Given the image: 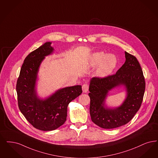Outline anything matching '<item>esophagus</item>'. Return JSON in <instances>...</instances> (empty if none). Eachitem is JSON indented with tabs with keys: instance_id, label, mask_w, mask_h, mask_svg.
<instances>
[{
	"instance_id": "1",
	"label": "esophagus",
	"mask_w": 158,
	"mask_h": 158,
	"mask_svg": "<svg viewBox=\"0 0 158 158\" xmlns=\"http://www.w3.org/2000/svg\"><path fill=\"white\" fill-rule=\"evenodd\" d=\"M89 90V86L87 83H85L82 85V90L84 93H87Z\"/></svg>"
}]
</instances>
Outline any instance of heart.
<instances>
[{"mask_svg":"<svg viewBox=\"0 0 158 158\" xmlns=\"http://www.w3.org/2000/svg\"><path fill=\"white\" fill-rule=\"evenodd\" d=\"M116 64V57L113 54L106 55L103 52H98L92 55L89 66L90 68H95L99 65L96 70V75L101 78H103L113 71Z\"/></svg>","mask_w":158,"mask_h":158,"instance_id":"1","label":"heart"}]
</instances>
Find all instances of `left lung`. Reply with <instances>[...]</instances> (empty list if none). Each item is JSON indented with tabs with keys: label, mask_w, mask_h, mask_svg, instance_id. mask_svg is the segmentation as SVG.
Segmentation results:
<instances>
[{
	"label": "left lung",
	"mask_w": 158,
	"mask_h": 158,
	"mask_svg": "<svg viewBox=\"0 0 158 158\" xmlns=\"http://www.w3.org/2000/svg\"><path fill=\"white\" fill-rule=\"evenodd\" d=\"M126 60L116 73L103 78L92 77L89 96L92 121L103 129H114L126 125L138 111L143 101L145 81L136 57L125 52ZM124 85L127 97L118 107L110 108L105 105L109 91Z\"/></svg>",
	"instance_id": "1"
}]
</instances>
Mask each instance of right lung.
Segmentation results:
<instances>
[{
	"label": "right lung",
	"mask_w": 158,
	"mask_h": 158,
	"mask_svg": "<svg viewBox=\"0 0 158 158\" xmlns=\"http://www.w3.org/2000/svg\"><path fill=\"white\" fill-rule=\"evenodd\" d=\"M52 42H46L29 53L25 59L19 75L16 92L19 109L32 126L44 131L56 129L66 120L68 106L82 93V86L60 89L46 99L36 92L39 67L45 56L53 53Z\"/></svg>",
	"instance_id": "1"
}]
</instances>
